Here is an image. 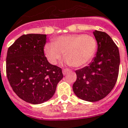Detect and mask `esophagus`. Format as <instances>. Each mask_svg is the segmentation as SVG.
Returning a JSON list of instances; mask_svg holds the SVG:
<instances>
[{
    "label": "esophagus",
    "instance_id": "obj_1",
    "mask_svg": "<svg viewBox=\"0 0 128 128\" xmlns=\"http://www.w3.org/2000/svg\"><path fill=\"white\" fill-rule=\"evenodd\" d=\"M69 72H70V70H68V69H63V75H66Z\"/></svg>",
    "mask_w": 128,
    "mask_h": 128
}]
</instances>
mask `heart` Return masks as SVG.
<instances>
[{
  "label": "heart",
  "instance_id": "1",
  "mask_svg": "<svg viewBox=\"0 0 128 128\" xmlns=\"http://www.w3.org/2000/svg\"><path fill=\"white\" fill-rule=\"evenodd\" d=\"M96 47V40L92 36L70 34L59 36L52 43L46 44L44 51L51 64H56L64 53L65 63L78 68L90 62Z\"/></svg>",
  "mask_w": 128,
  "mask_h": 128
}]
</instances>
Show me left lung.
I'll return each mask as SVG.
<instances>
[{"label": "left lung", "instance_id": "left-lung-1", "mask_svg": "<svg viewBox=\"0 0 128 128\" xmlns=\"http://www.w3.org/2000/svg\"><path fill=\"white\" fill-rule=\"evenodd\" d=\"M97 42L96 56L88 66L76 70L73 85L75 94L80 99L96 102L110 93L118 80L120 57L115 42L105 32H93Z\"/></svg>", "mask_w": 128, "mask_h": 128}]
</instances>
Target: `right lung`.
Returning <instances> with one entry per match:
<instances>
[{"mask_svg":"<svg viewBox=\"0 0 128 128\" xmlns=\"http://www.w3.org/2000/svg\"><path fill=\"white\" fill-rule=\"evenodd\" d=\"M46 34L23 35L8 48L6 71L11 88L24 101L38 104L50 99L63 78L62 70L44 53Z\"/></svg>","mask_w":128,"mask_h":128,"instance_id":"obj_1","label":"right lung"}]
</instances>
